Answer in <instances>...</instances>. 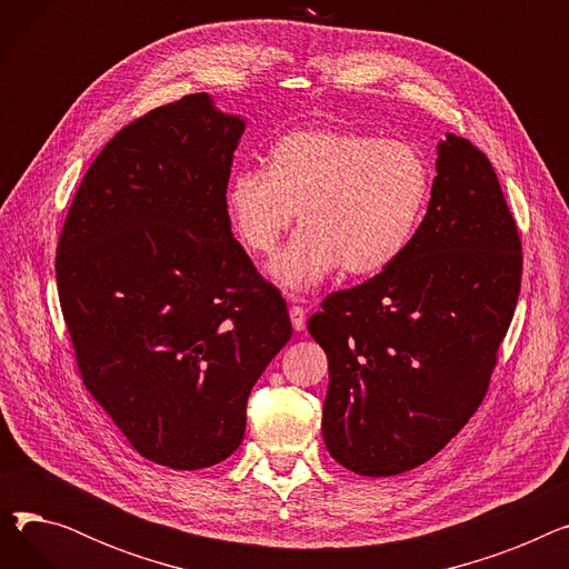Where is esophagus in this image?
<instances>
[{
  "label": "esophagus",
  "mask_w": 569,
  "mask_h": 569,
  "mask_svg": "<svg viewBox=\"0 0 569 569\" xmlns=\"http://www.w3.org/2000/svg\"><path fill=\"white\" fill-rule=\"evenodd\" d=\"M290 322H292V330L295 332H305L307 327V311L302 307H290Z\"/></svg>",
  "instance_id": "esophagus-1"
}]
</instances>
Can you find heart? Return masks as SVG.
Segmentation results:
<instances>
[{
    "mask_svg": "<svg viewBox=\"0 0 569 569\" xmlns=\"http://www.w3.org/2000/svg\"><path fill=\"white\" fill-rule=\"evenodd\" d=\"M431 168L420 149L335 127L283 133L264 168L230 177L226 212L237 242L269 260L295 212L300 230L272 264L290 292L318 286L341 267L371 277L397 262L422 223Z\"/></svg>",
    "mask_w": 569,
    "mask_h": 569,
    "instance_id": "1",
    "label": "heart"
}]
</instances>
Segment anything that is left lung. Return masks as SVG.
Returning <instances> with one entry per match:
<instances>
[{
  "label": "left lung",
  "mask_w": 569,
  "mask_h": 569,
  "mask_svg": "<svg viewBox=\"0 0 569 569\" xmlns=\"http://www.w3.org/2000/svg\"><path fill=\"white\" fill-rule=\"evenodd\" d=\"M427 217L403 256L309 318L327 352L322 440L348 470L422 466L480 408L521 288V239L472 142H438Z\"/></svg>",
  "instance_id": "8db88e82"
}]
</instances>
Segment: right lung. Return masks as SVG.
<instances>
[{"label": "right lung", "instance_id": "obj_1", "mask_svg": "<svg viewBox=\"0 0 569 569\" xmlns=\"http://www.w3.org/2000/svg\"><path fill=\"white\" fill-rule=\"evenodd\" d=\"M242 133L209 94L138 117L84 172L57 244L84 387L136 452L174 470L237 450L251 387L292 335L226 212Z\"/></svg>", "mask_w": 569, "mask_h": 569}]
</instances>
